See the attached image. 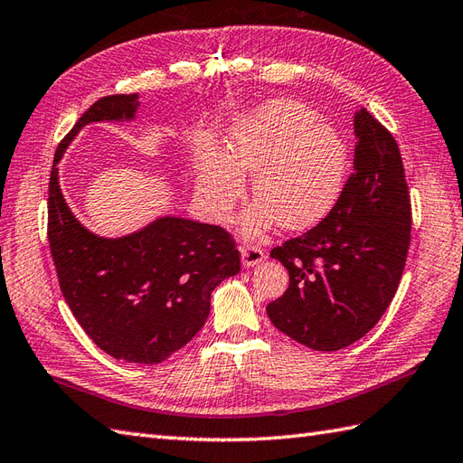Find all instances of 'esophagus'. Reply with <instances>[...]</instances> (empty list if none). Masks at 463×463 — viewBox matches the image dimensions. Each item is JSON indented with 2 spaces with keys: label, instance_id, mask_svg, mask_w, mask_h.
I'll return each instance as SVG.
<instances>
[{
  "label": "esophagus",
  "instance_id": "1",
  "mask_svg": "<svg viewBox=\"0 0 463 463\" xmlns=\"http://www.w3.org/2000/svg\"><path fill=\"white\" fill-rule=\"evenodd\" d=\"M241 258H242V266H256L264 260V250L256 244H242L241 246Z\"/></svg>",
  "mask_w": 463,
  "mask_h": 463
}]
</instances>
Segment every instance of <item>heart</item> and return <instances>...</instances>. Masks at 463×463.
I'll return each instance as SVG.
<instances>
[{
    "mask_svg": "<svg viewBox=\"0 0 463 463\" xmlns=\"http://www.w3.org/2000/svg\"><path fill=\"white\" fill-rule=\"evenodd\" d=\"M252 175L258 201L242 219L256 234L272 222L284 229L314 224L337 201L347 174V146L335 128L296 100H276L234 126L229 157L207 149L199 159V191L213 219L222 221Z\"/></svg>",
    "mask_w": 463,
    "mask_h": 463,
    "instance_id": "b5f03b06",
    "label": "heart"
}]
</instances>
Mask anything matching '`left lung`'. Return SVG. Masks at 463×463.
Segmentation results:
<instances>
[{
	"label": "left lung",
	"mask_w": 463,
	"mask_h": 463,
	"mask_svg": "<svg viewBox=\"0 0 463 463\" xmlns=\"http://www.w3.org/2000/svg\"><path fill=\"white\" fill-rule=\"evenodd\" d=\"M353 171L327 217L272 249L289 286L268 304L276 329L316 351H339L377 326L399 289L412 207L401 149L367 109L354 114Z\"/></svg>",
	"instance_id": "1"
}]
</instances>
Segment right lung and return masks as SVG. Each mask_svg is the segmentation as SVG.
Segmentation results:
<instances>
[{
    "label": "right lung",
    "mask_w": 463,
    "mask_h": 463,
    "mask_svg": "<svg viewBox=\"0 0 463 463\" xmlns=\"http://www.w3.org/2000/svg\"><path fill=\"white\" fill-rule=\"evenodd\" d=\"M137 94L96 100L57 147L49 177L47 236L61 292L96 345L126 363L156 364L205 326L211 294L241 272L232 234L214 224L164 217L124 239H100L74 219L57 164L82 126L130 120Z\"/></svg>",
    "instance_id": "add662e5"
}]
</instances>
